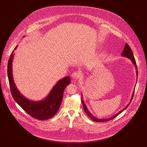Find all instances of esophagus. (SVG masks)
<instances>
[{
  "label": "esophagus",
  "instance_id": "1",
  "mask_svg": "<svg viewBox=\"0 0 147 147\" xmlns=\"http://www.w3.org/2000/svg\"><path fill=\"white\" fill-rule=\"evenodd\" d=\"M71 77H72V78H73L74 79H76H76H79V78H80L81 74H80L79 73L76 71V72H74V73H72Z\"/></svg>",
  "mask_w": 147,
  "mask_h": 147
}]
</instances>
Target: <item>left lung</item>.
Segmentation results:
<instances>
[{
	"instance_id": "left-lung-1",
	"label": "left lung",
	"mask_w": 147,
	"mask_h": 147,
	"mask_svg": "<svg viewBox=\"0 0 147 147\" xmlns=\"http://www.w3.org/2000/svg\"><path fill=\"white\" fill-rule=\"evenodd\" d=\"M121 55L123 56V57H126V58H129V59H130L131 60V61H132V63L134 64L135 67H136V74H137V76H138V71H137V66H136V61H135V58H134V54H133L132 51V49H131V48L129 47V46L128 45L127 43H126L125 46V48H124V49H123V52H122V53L121 54ZM137 79H138V78H137ZM134 95V91L133 94H132V98H131V99H130V103L131 102V101H132V99H133ZM82 103L83 106L84 111H85V113L88 114V116H89L92 120H94V121H98V122H105V121H109V120H110L113 119L115 118V117H117L118 115H119L121 112H123L125 109H126V108H127V107L129 105V104H130V103H129V104H127V105L126 107H125L124 108V109H123V110H121L120 112H119L118 113H117L115 115H113V117H111L110 118H109V119H97V118L95 117L94 116V115H92V114L90 113V111H89L88 110V108H87L86 104H84V102L83 99H82Z\"/></svg>"
}]
</instances>
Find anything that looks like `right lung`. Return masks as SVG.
Wrapping results in <instances>:
<instances>
[{"mask_svg": "<svg viewBox=\"0 0 147 147\" xmlns=\"http://www.w3.org/2000/svg\"><path fill=\"white\" fill-rule=\"evenodd\" d=\"M11 54L7 63V77L10 89L13 98L16 102L31 116L40 120H48L56 114L59 110L63 98L64 90L67 86L70 83L71 79L66 76L59 80L53 87L48 95L39 101H33L23 96L17 88L12 75V61L14 51Z\"/></svg>", "mask_w": 147, "mask_h": 147, "instance_id": "right-lung-1", "label": "right lung"}]
</instances>
